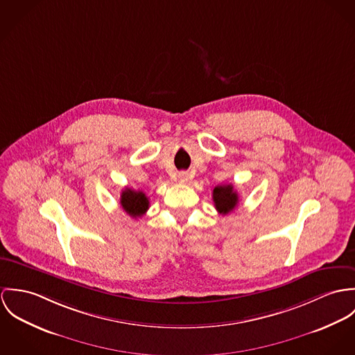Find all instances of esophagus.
<instances>
[{
  "label": "esophagus",
  "instance_id": "34e87169",
  "mask_svg": "<svg viewBox=\"0 0 355 355\" xmlns=\"http://www.w3.org/2000/svg\"><path fill=\"white\" fill-rule=\"evenodd\" d=\"M188 180H189V174H188L187 171H181V173H178V182H181V184H187V182H188Z\"/></svg>",
  "mask_w": 355,
  "mask_h": 355
}]
</instances>
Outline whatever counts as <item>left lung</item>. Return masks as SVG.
Returning <instances> with one entry per match:
<instances>
[{"mask_svg":"<svg viewBox=\"0 0 355 355\" xmlns=\"http://www.w3.org/2000/svg\"><path fill=\"white\" fill-rule=\"evenodd\" d=\"M212 200L216 211L222 215H226L236 208L238 204V193L234 191V187L232 184L218 185L214 188Z\"/></svg>","mask_w":355,"mask_h":355,"instance_id":"1","label":"left lung"}]
</instances>
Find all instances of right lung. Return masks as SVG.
Listing matches in <instances>:
<instances>
[{"label":"right lung","instance_id":"right-lung-1","mask_svg":"<svg viewBox=\"0 0 355 355\" xmlns=\"http://www.w3.org/2000/svg\"><path fill=\"white\" fill-rule=\"evenodd\" d=\"M119 202L123 211L132 218L143 216L150 208V201L146 193H143L141 191H133L130 188H125L122 191Z\"/></svg>","mask_w":355,"mask_h":355}]
</instances>
